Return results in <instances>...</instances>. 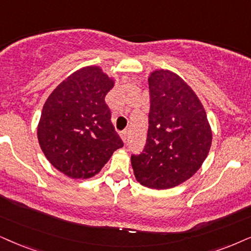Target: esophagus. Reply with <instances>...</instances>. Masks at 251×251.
<instances>
[{"instance_id": "34e87169", "label": "esophagus", "mask_w": 251, "mask_h": 251, "mask_svg": "<svg viewBox=\"0 0 251 251\" xmlns=\"http://www.w3.org/2000/svg\"><path fill=\"white\" fill-rule=\"evenodd\" d=\"M127 134H128V132L126 131H123V132H120V138L123 139V141L124 142H126V140H127Z\"/></svg>"}]
</instances>
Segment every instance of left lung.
Listing matches in <instances>:
<instances>
[{
    "instance_id": "8db88e82",
    "label": "left lung",
    "mask_w": 251,
    "mask_h": 251,
    "mask_svg": "<svg viewBox=\"0 0 251 251\" xmlns=\"http://www.w3.org/2000/svg\"><path fill=\"white\" fill-rule=\"evenodd\" d=\"M151 109L141 154L131 156L135 178L170 189L195 175L207 157L212 131L201 100L178 75L155 71L148 78Z\"/></svg>"
}]
</instances>
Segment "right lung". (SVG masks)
I'll use <instances>...</instances> for the list:
<instances>
[{"mask_svg": "<svg viewBox=\"0 0 251 251\" xmlns=\"http://www.w3.org/2000/svg\"><path fill=\"white\" fill-rule=\"evenodd\" d=\"M113 84L97 66L84 67L62 81L44 104L38 141L50 164L68 177L95 176L124 146L104 100Z\"/></svg>", "mask_w": 251, "mask_h": 251, "instance_id": "obj_1", "label": "right lung"}]
</instances>
